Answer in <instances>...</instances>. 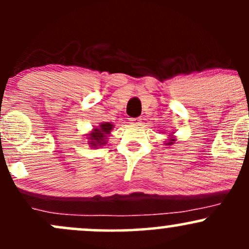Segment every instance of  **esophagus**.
<instances>
[{"label": "esophagus", "mask_w": 249, "mask_h": 249, "mask_svg": "<svg viewBox=\"0 0 249 249\" xmlns=\"http://www.w3.org/2000/svg\"><path fill=\"white\" fill-rule=\"evenodd\" d=\"M130 124L131 125H135V126H138V125H141V118H130Z\"/></svg>", "instance_id": "esophagus-1"}]
</instances>
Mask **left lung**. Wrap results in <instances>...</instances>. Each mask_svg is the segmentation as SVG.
<instances>
[{
  "label": "left lung",
  "mask_w": 249,
  "mask_h": 249,
  "mask_svg": "<svg viewBox=\"0 0 249 249\" xmlns=\"http://www.w3.org/2000/svg\"><path fill=\"white\" fill-rule=\"evenodd\" d=\"M174 133L175 132H172L171 135H168V138H167V141H166V142H164V144H166L167 146L173 145L175 143V141H177V137H175V136H174Z\"/></svg>",
  "instance_id": "1"
}]
</instances>
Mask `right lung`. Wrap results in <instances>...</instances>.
<instances>
[{"label": "right lung", "mask_w": 249, "mask_h": 249, "mask_svg": "<svg viewBox=\"0 0 249 249\" xmlns=\"http://www.w3.org/2000/svg\"><path fill=\"white\" fill-rule=\"evenodd\" d=\"M113 127L114 125L108 122L100 123L98 126H93V129L85 135L87 144L90 148H101L103 145L107 144V140Z\"/></svg>", "instance_id": "add662e5"}]
</instances>
